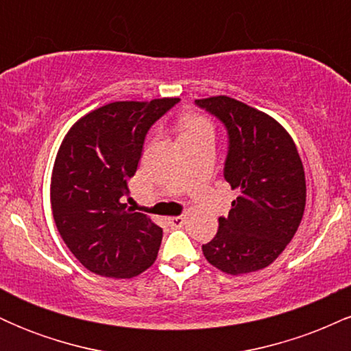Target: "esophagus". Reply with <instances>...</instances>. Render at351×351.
Masks as SVG:
<instances>
[{"label":"esophagus","mask_w":351,"mask_h":351,"mask_svg":"<svg viewBox=\"0 0 351 351\" xmlns=\"http://www.w3.org/2000/svg\"><path fill=\"white\" fill-rule=\"evenodd\" d=\"M184 221H186V217H184V216L168 217V224H170L171 228H181L184 224Z\"/></svg>","instance_id":"obj_1"}]
</instances>
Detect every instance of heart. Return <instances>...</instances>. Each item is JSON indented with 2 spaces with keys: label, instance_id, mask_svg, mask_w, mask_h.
<instances>
[{
  "label": "heart",
  "instance_id": "1",
  "mask_svg": "<svg viewBox=\"0 0 351 351\" xmlns=\"http://www.w3.org/2000/svg\"><path fill=\"white\" fill-rule=\"evenodd\" d=\"M203 132H213L211 123H209L204 117L189 114L181 119V138L189 135L203 134Z\"/></svg>",
  "mask_w": 351,
  "mask_h": 351
}]
</instances>
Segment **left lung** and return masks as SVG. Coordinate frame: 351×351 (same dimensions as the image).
<instances>
[{
    "label": "left lung",
    "mask_w": 351,
    "mask_h": 351,
    "mask_svg": "<svg viewBox=\"0 0 351 351\" xmlns=\"http://www.w3.org/2000/svg\"><path fill=\"white\" fill-rule=\"evenodd\" d=\"M196 106L226 125L224 178L237 191L203 254L231 276L261 271L287 247L304 216L307 186L299 152L276 119L247 104L216 95L198 99Z\"/></svg>",
    "instance_id": "left-lung-1"
}]
</instances>
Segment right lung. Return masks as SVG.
Wrapping results in <instances>:
<instances>
[{
  "mask_svg": "<svg viewBox=\"0 0 351 351\" xmlns=\"http://www.w3.org/2000/svg\"><path fill=\"white\" fill-rule=\"evenodd\" d=\"M180 99L123 100L88 112L60 143L51 176L56 226L84 267L132 279L155 263L163 231L122 203L138 167L145 135Z\"/></svg>",
  "mask_w": 351,
  "mask_h": 351,
  "instance_id": "1",
  "label": "right lung"
}]
</instances>
